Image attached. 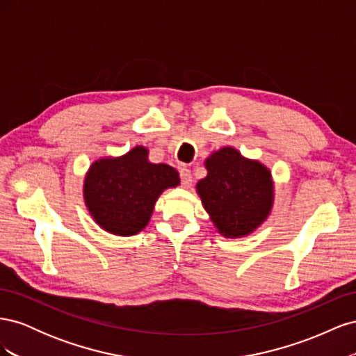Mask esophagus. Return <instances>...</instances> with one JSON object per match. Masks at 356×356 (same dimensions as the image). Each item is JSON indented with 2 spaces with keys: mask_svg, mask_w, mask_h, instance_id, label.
<instances>
[{
  "mask_svg": "<svg viewBox=\"0 0 356 356\" xmlns=\"http://www.w3.org/2000/svg\"><path fill=\"white\" fill-rule=\"evenodd\" d=\"M179 177H181L182 186H184L186 188H190V187H191V182H193L190 169H187V168H181V169H179Z\"/></svg>",
  "mask_w": 356,
  "mask_h": 356,
  "instance_id": "34e87169",
  "label": "esophagus"
}]
</instances>
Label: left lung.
I'll return each mask as SVG.
<instances>
[{"label": "left lung", "instance_id": "1", "mask_svg": "<svg viewBox=\"0 0 356 356\" xmlns=\"http://www.w3.org/2000/svg\"><path fill=\"white\" fill-rule=\"evenodd\" d=\"M208 174L196 184L204 211L227 239L254 233L272 213L275 182L261 161L222 147L204 160Z\"/></svg>", "mask_w": 356, "mask_h": 356}]
</instances>
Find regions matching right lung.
I'll return each mask as SVG.
<instances>
[{
  "mask_svg": "<svg viewBox=\"0 0 356 356\" xmlns=\"http://www.w3.org/2000/svg\"><path fill=\"white\" fill-rule=\"evenodd\" d=\"M179 186L177 169L152 163L148 148L135 145L122 156H105L89 166L83 199L93 221L115 236L143 232L161 193Z\"/></svg>",
  "mask_w": 356,
  "mask_h": 356,
  "instance_id": "add662e5",
  "label": "right lung"
}]
</instances>
